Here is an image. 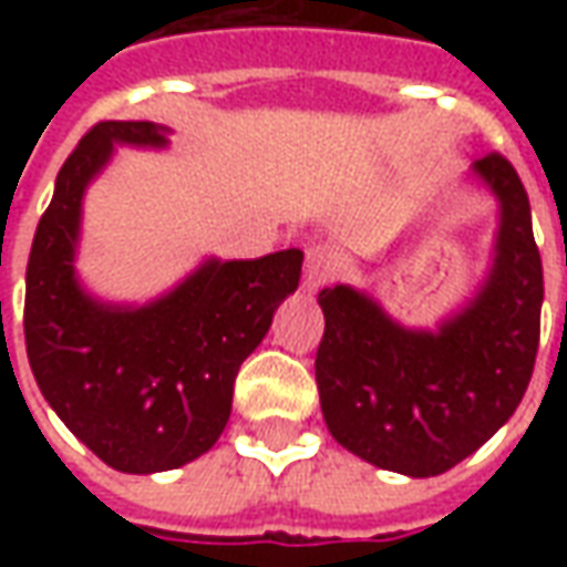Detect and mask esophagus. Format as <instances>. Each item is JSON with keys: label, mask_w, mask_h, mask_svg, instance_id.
<instances>
[{"label": "esophagus", "mask_w": 567, "mask_h": 567, "mask_svg": "<svg viewBox=\"0 0 567 567\" xmlns=\"http://www.w3.org/2000/svg\"><path fill=\"white\" fill-rule=\"evenodd\" d=\"M337 272V255H333L331 246L324 243H312L307 246V270H303V279H307V288H321V285L331 279Z\"/></svg>", "instance_id": "1"}]
</instances>
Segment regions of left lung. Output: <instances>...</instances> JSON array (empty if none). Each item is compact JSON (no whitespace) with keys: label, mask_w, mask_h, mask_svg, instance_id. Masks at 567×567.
<instances>
[{"label":"left lung","mask_w":567,"mask_h":567,"mask_svg":"<svg viewBox=\"0 0 567 567\" xmlns=\"http://www.w3.org/2000/svg\"><path fill=\"white\" fill-rule=\"evenodd\" d=\"M476 173L501 199L498 255L483 291L437 333L398 328L346 285L319 295L321 413L337 443L382 471L455 467L513 416L535 370L544 267L528 194L501 151Z\"/></svg>","instance_id":"8db88e82"}]
</instances>
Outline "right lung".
<instances>
[{"mask_svg":"<svg viewBox=\"0 0 567 567\" xmlns=\"http://www.w3.org/2000/svg\"><path fill=\"white\" fill-rule=\"evenodd\" d=\"M115 142L163 145L151 121L93 124L56 175L27 264L23 337L44 401L75 437L124 474L173 471L209 452L230 419L239 364L300 282L303 251L209 260L145 309L93 303L72 255L81 194Z\"/></svg>","mask_w":567,"mask_h":567,"instance_id":"add662e5","label":"right lung"}]
</instances>
